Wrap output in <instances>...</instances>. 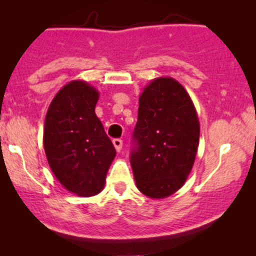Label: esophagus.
Returning <instances> with one entry per match:
<instances>
[{
    "label": "esophagus",
    "instance_id": "esophagus-1",
    "mask_svg": "<svg viewBox=\"0 0 256 256\" xmlns=\"http://www.w3.org/2000/svg\"><path fill=\"white\" fill-rule=\"evenodd\" d=\"M112 144H114V147H115L116 151L120 152L121 148H122V140H120V138H114Z\"/></svg>",
    "mask_w": 256,
    "mask_h": 256
}]
</instances>
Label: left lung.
<instances>
[{"instance_id":"left-lung-1","label":"left lung","mask_w":256,"mask_h":256,"mask_svg":"<svg viewBox=\"0 0 256 256\" xmlns=\"http://www.w3.org/2000/svg\"><path fill=\"white\" fill-rule=\"evenodd\" d=\"M200 131L192 99L177 80L161 76L144 88L130 157L141 193L158 200L184 184L194 164Z\"/></svg>"}]
</instances>
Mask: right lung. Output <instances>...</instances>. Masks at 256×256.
<instances>
[{"label":"right lung","instance_id":"add662e5","mask_svg":"<svg viewBox=\"0 0 256 256\" xmlns=\"http://www.w3.org/2000/svg\"><path fill=\"white\" fill-rule=\"evenodd\" d=\"M99 92L84 80L64 85L48 108L43 144L49 167L66 190L80 197L102 190L115 147L95 114Z\"/></svg>","mask_w":256,"mask_h":256}]
</instances>
